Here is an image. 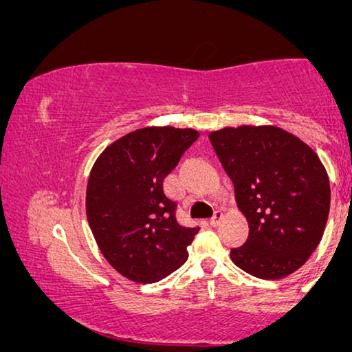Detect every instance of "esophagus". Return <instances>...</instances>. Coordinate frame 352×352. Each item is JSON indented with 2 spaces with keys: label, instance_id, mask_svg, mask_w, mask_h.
Here are the masks:
<instances>
[{
  "label": "esophagus",
  "instance_id": "esophagus-1",
  "mask_svg": "<svg viewBox=\"0 0 352 352\" xmlns=\"http://www.w3.org/2000/svg\"><path fill=\"white\" fill-rule=\"evenodd\" d=\"M221 220H223V212L217 210L215 214H214V217H212V219H210V225H212V226H217V225L220 223Z\"/></svg>",
  "mask_w": 352,
  "mask_h": 352
}]
</instances>
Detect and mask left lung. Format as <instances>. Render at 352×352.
Returning a JSON list of instances; mask_svg holds the SVG:
<instances>
[{
    "instance_id": "obj_1",
    "label": "left lung",
    "mask_w": 352,
    "mask_h": 352,
    "mask_svg": "<svg viewBox=\"0 0 352 352\" xmlns=\"http://www.w3.org/2000/svg\"><path fill=\"white\" fill-rule=\"evenodd\" d=\"M209 138L249 223L245 244L231 249L232 263L266 280L295 273L329 219L330 182L319 156L276 126L223 127Z\"/></svg>"
}]
</instances>
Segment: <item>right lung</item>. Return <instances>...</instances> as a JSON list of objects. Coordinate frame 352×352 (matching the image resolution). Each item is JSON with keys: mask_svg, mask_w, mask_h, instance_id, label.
I'll return each mask as SVG.
<instances>
[{"mask_svg": "<svg viewBox=\"0 0 352 352\" xmlns=\"http://www.w3.org/2000/svg\"><path fill=\"white\" fill-rule=\"evenodd\" d=\"M195 129L143 127L108 145L94 162L86 215L105 260L138 284L157 282L188 258L199 228L177 221L164 178L196 142Z\"/></svg>", "mask_w": 352, "mask_h": 352, "instance_id": "obj_1", "label": "right lung"}]
</instances>
